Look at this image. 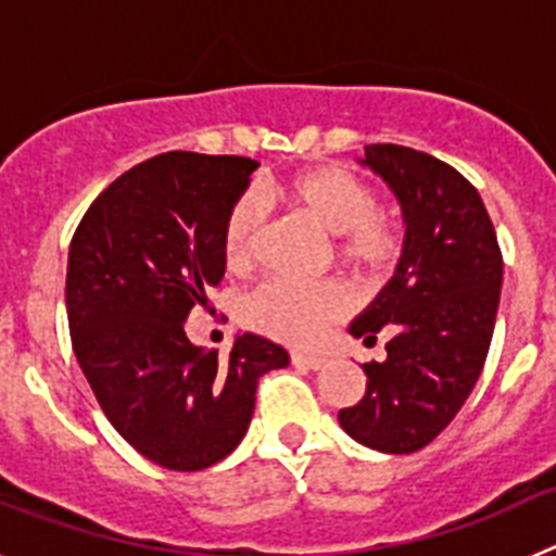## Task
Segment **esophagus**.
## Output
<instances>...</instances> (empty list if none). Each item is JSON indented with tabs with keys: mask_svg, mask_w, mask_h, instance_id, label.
I'll use <instances>...</instances> for the list:
<instances>
[{
	"mask_svg": "<svg viewBox=\"0 0 556 556\" xmlns=\"http://www.w3.org/2000/svg\"><path fill=\"white\" fill-rule=\"evenodd\" d=\"M328 358L323 353H314V351H292V365H301L308 367V370H317V367L326 365Z\"/></svg>",
	"mask_w": 556,
	"mask_h": 556,
	"instance_id": "obj_1",
	"label": "esophagus"
}]
</instances>
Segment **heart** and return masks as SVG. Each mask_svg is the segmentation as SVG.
Wrapping results in <instances>:
<instances>
[{"label": "heart", "mask_w": 556, "mask_h": 556, "mask_svg": "<svg viewBox=\"0 0 556 556\" xmlns=\"http://www.w3.org/2000/svg\"><path fill=\"white\" fill-rule=\"evenodd\" d=\"M278 200L303 211L333 233V250L342 264L362 275H381L404 250V225L392 211L376 205V191L345 166H314L298 172L273 189ZM264 205L253 191L230 205L223 228L225 262L248 269L258 253ZM353 298L342 283H301L275 278L262 283L244 303L248 323L283 342H312L331 323L342 320Z\"/></svg>", "instance_id": "obj_1"}]
</instances>
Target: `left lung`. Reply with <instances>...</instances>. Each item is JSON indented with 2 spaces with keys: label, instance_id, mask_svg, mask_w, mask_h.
Segmentation results:
<instances>
[{
  "label": "left lung",
  "instance_id": "8db88e82",
  "mask_svg": "<svg viewBox=\"0 0 556 556\" xmlns=\"http://www.w3.org/2000/svg\"><path fill=\"white\" fill-rule=\"evenodd\" d=\"M362 164L387 180L404 211L395 275L351 323L384 362L365 365L367 390L339 409V426L367 448L412 454L429 445L468 401L498 314V239L479 191L454 166L397 144L365 147Z\"/></svg>",
  "mask_w": 556,
  "mask_h": 556
}]
</instances>
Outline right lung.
<instances>
[{
    "instance_id": "add662e5",
    "label": "right lung",
    "mask_w": 556,
    "mask_h": 556,
    "mask_svg": "<svg viewBox=\"0 0 556 556\" xmlns=\"http://www.w3.org/2000/svg\"><path fill=\"white\" fill-rule=\"evenodd\" d=\"M258 164L164 152L113 180L77 225L66 267L72 348L111 426L166 470H203L242 443L258 378L289 353L239 333L228 358L191 345V308L225 275L223 228Z\"/></svg>"
}]
</instances>
